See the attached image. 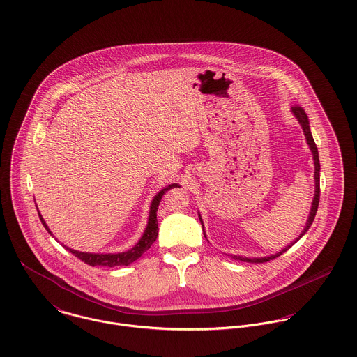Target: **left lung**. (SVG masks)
Wrapping results in <instances>:
<instances>
[{
    "label": "left lung",
    "mask_w": 357,
    "mask_h": 357,
    "mask_svg": "<svg viewBox=\"0 0 357 357\" xmlns=\"http://www.w3.org/2000/svg\"><path fill=\"white\" fill-rule=\"evenodd\" d=\"M291 111L293 114L296 115V118L298 119L300 125L303 126V130H304V135H305L306 143L312 151L313 155V162H314V197H313V202H312V207H310V211H309V217H307V221H306L305 228L304 231L300 234V236L293 242L290 243L289 246H286L283 250L278 252L276 255H268V257H261V258H248V257H241V255H234V259H238V261H245V262H266V261H271L279 255H283L284 252H287L294 243H297L300 241V238H303L307 232V229L310 228L313 220H314V215H316V211H317V206H319V199H320V162H319V153H317V147L314 144V140L312 137V133H310V128H309V121H307V116H306L305 111L303 107L300 105H296V107H291ZM199 220H201V224H202V228H204V221L201 218V214H199Z\"/></svg>",
    "instance_id": "8db88e82"
}]
</instances>
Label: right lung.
<instances>
[{"instance_id":"add662e5","label":"right lung","mask_w":357,"mask_h":357,"mask_svg":"<svg viewBox=\"0 0 357 357\" xmlns=\"http://www.w3.org/2000/svg\"><path fill=\"white\" fill-rule=\"evenodd\" d=\"M176 187H178V184H170V185L165 187L163 190H160L153 197V202H151V206H150V215H149L147 228H146L143 236L140 238V241L130 250L123 252V253H116V255H112V253L99 255V253L78 252V250L70 249L67 246H63V248H66L70 253H73L75 257H78L81 261H84L85 264L91 265V266H96V265H100V266H121V265H129V264L135 262L137 258H140L142 255H144L153 246V242L156 241V236H158V221H156L158 206H159L162 197L165 195V192H167L170 188H176ZM38 215H40V220H41L43 225L45 227V229L52 235V232L50 231L45 220L43 218L40 211H38Z\"/></svg>"}]
</instances>
